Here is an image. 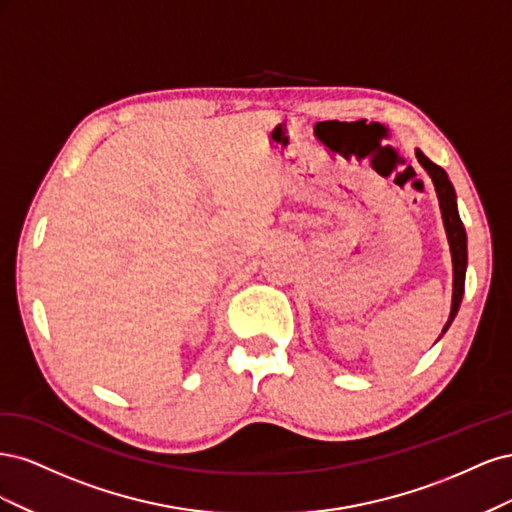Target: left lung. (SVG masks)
<instances>
[{"label":"left lung","instance_id":"obj_1","mask_svg":"<svg viewBox=\"0 0 512 512\" xmlns=\"http://www.w3.org/2000/svg\"><path fill=\"white\" fill-rule=\"evenodd\" d=\"M416 158L429 173L433 185H436L446 237H448V243H451V254H453V307H451V316H448V322L444 324V331H446L448 327H451V322L455 320L461 299H463V286H466V267H468V239H466V228H463V222H461L459 211H457V198H455L453 183L448 181L444 168L433 164L423 151H416Z\"/></svg>","mask_w":512,"mask_h":512}]
</instances>
